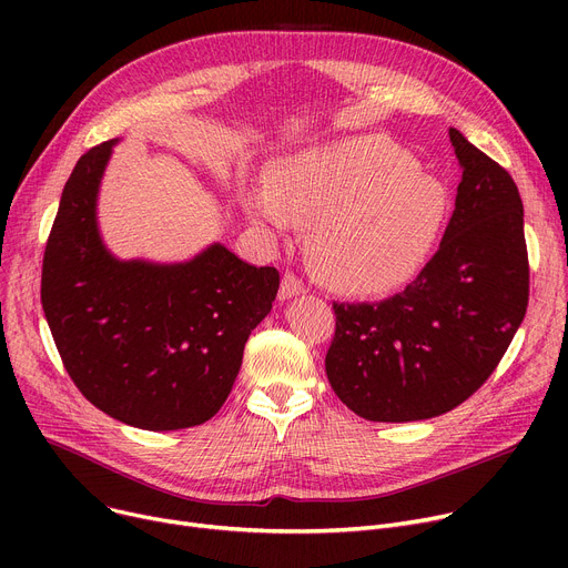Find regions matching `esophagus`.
Returning a JSON list of instances; mask_svg holds the SVG:
<instances>
[{"label": "esophagus", "instance_id": "34e87169", "mask_svg": "<svg viewBox=\"0 0 568 568\" xmlns=\"http://www.w3.org/2000/svg\"><path fill=\"white\" fill-rule=\"evenodd\" d=\"M304 292V283L296 278L294 274H285L281 281V290H278V300H292V296H300Z\"/></svg>", "mask_w": 568, "mask_h": 568}]
</instances>
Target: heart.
Here are the masks:
<instances>
[{
	"label": "heart",
	"mask_w": 568,
	"mask_h": 568,
	"mask_svg": "<svg viewBox=\"0 0 568 568\" xmlns=\"http://www.w3.org/2000/svg\"><path fill=\"white\" fill-rule=\"evenodd\" d=\"M246 214L272 232L311 225L313 276L343 294L407 285L433 255L449 214L437 179L379 135H352L278 159L268 182L242 189Z\"/></svg>",
	"instance_id": "heart-1"
}]
</instances>
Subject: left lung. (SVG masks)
Listing matches in <instances>:
<instances>
[{"instance_id":"left-lung-1","label":"left lung","mask_w":568,"mask_h":568,"mask_svg":"<svg viewBox=\"0 0 568 568\" xmlns=\"http://www.w3.org/2000/svg\"><path fill=\"white\" fill-rule=\"evenodd\" d=\"M463 168L439 251L403 292L338 304L324 368L368 422L433 419L493 375L527 311L523 200L511 174L449 129Z\"/></svg>"}]
</instances>
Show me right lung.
<instances>
[{
  "label": "right lung",
  "instance_id": "obj_1",
  "mask_svg": "<svg viewBox=\"0 0 568 568\" xmlns=\"http://www.w3.org/2000/svg\"><path fill=\"white\" fill-rule=\"evenodd\" d=\"M114 144L82 154L62 191L43 255V313L67 373L101 412L142 430L200 426L230 396L281 276L223 244L172 264L114 257L97 219Z\"/></svg>",
  "mask_w": 568,
  "mask_h": 568
}]
</instances>
